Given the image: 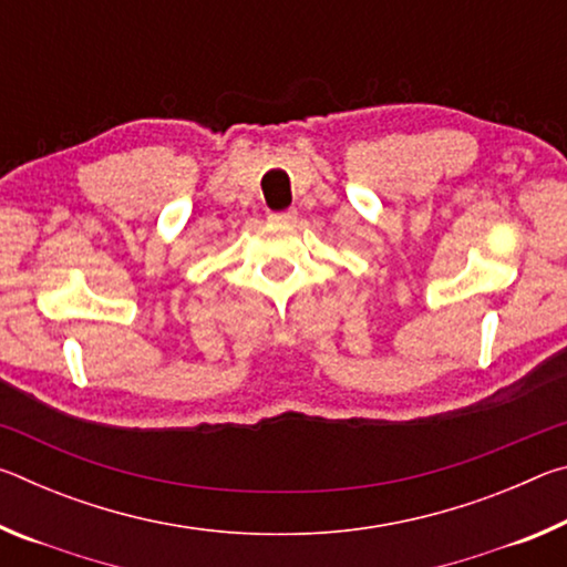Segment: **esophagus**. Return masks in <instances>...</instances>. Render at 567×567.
<instances>
[{
	"label": "esophagus",
	"mask_w": 567,
	"mask_h": 567,
	"mask_svg": "<svg viewBox=\"0 0 567 567\" xmlns=\"http://www.w3.org/2000/svg\"><path fill=\"white\" fill-rule=\"evenodd\" d=\"M295 217H297V209H285V213H272L270 215L272 223H292Z\"/></svg>",
	"instance_id": "34e87169"
}]
</instances>
